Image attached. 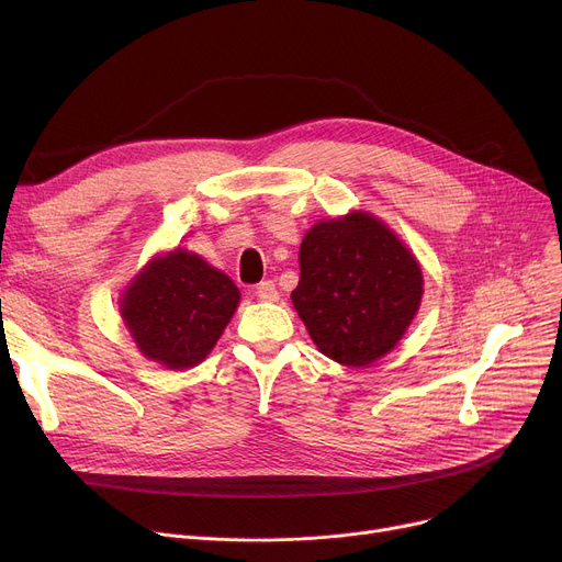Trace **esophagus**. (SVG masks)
<instances>
[{"mask_svg": "<svg viewBox=\"0 0 562 562\" xmlns=\"http://www.w3.org/2000/svg\"><path fill=\"white\" fill-rule=\"evenodd\" d=\"M255 293H257V299L263 301V303H276V301H278V286H276L273 280L259 282L257 289H255Z\"/></svg>", "mask_w": 562, "mask_h": 562, "instance_id": "obj_1", "label": "esophagus"}]
</instances>
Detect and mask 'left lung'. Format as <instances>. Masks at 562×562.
Listing matches in <instances>:
<instances>
[{"instance_id":"left-lung-1","label":"left lung","mask_w":562,"mask_h":562,"mask_svg":"<svg viewBox=\"0 0 562 562\" xmlns=\"http://www.w3.org/2000/svg\"><path fill=\"white\" fill-rule=\"evenodd\" d=\"M291 303L323 356L344 367L385 358L424 296L417 257L369 212L314 223L299 250Z\"/></svg>"}]
</instances>
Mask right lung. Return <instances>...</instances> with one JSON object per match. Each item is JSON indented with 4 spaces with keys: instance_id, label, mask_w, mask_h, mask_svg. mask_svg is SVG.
<instances>
[{
    "instance_id": "right-lung-1",
    "label": "right lung",
    "mask_w": 562,
    "mask_h": 562,
    "mask_svg": "<svg viewBox=\"0 0 562 562\" xmlns=\"http://www.w3.org/2000/svg\"><path fill=\"white\" fill-rule=\"evenodd\" d=\"M241 291L200 255H155L121 296V316L147 360L182 371L200 364L221 339Z\"/></svg>"
}]
</instances>
